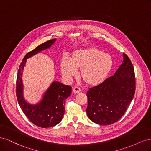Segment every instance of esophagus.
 Segmentation results:
<instances>
[{
    "instance_id": "obj_1",
    "label": "esophagus",
    "mask_w": 151,
    "mask_h": 151,
    "mask_svg": "<svg viewBox=\"0 0 151 151\" xmlns=\"http://www.w3.org/2000/svg\"><path fill=\"white\" fill-rule=\"evenodd\" d=\"M81 91V89L79 88V87H74V88H73V93H75V94H77V93H80Z\"/></svg>"
}]
</instances>
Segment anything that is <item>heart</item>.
<instances>
[{
	"label": "heart",
	"mask_w": 151,
	"mask_h": 151,
	"mask_svg": "<svg viewBox=\"0 0 151 151\" xmlns=\"http://www.w3.org/2000/svg\"><path fill=\"white\" fill-rule=\"evenodd\" d=\"M114 61L110 54L104 53L95 47H86L76 50L70 55V59L63 57L59 66L63 77L68 81L78 74L84 83L91 86L101 84L110 74Z\"/></svg>",
	"instance_id": "heart-1"
}]
</instances>
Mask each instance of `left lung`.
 Masks as SVG:
<instances>
[{
	"label": "left lung",
	"instance_id": "1",
	"mask_svg": "<svg viewBox=\"0 0 151 151\" xmlns=\"http://www.w3.org/2000/svg\"><path fill=\"white\" fill-rule=\"evenodd\" d=\"M123 63L115 74L87 93V115L98 125H109L119 120L134 96V67L126 54L123 53Z\"/></svg>",
	"mask_w": 151,
	"mask_h": 151
}]
</instances>
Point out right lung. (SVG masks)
Returning <instances> with one entry per match:
<instances>
[{"label":"right lung","mask_w":151,"mask_h":151,"mask_svg":"<svg viewBox=\"0 0 151 151\" xmlns=\"http://www.w3.org/2000/svg\"><path fill=\"white\" fill-rule=\"evenodd\" d=\"M56 40L57 39L49 40L27 53L21 63L17 73L16 96L18 103L27 118L33 124L42 128L54 127L60 122L65 112V101L70 96L72 88L58 81H53L43 94L42 99L37 103L31 104L27 102L24 97L22 72L27 59L51 48Z\"/></svg>","instance_id":"add662e5"}]
</instances>
